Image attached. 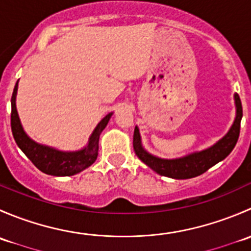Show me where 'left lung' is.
<instances>
[{
  "instance_id": "left-lung-1",
  "label": "left lung",
  "mask_w": 251,
  "mask_h": 251,
  "mask_svg": "<svg viewBox=\"0 0 251 251\" xmlns=\"http://www.w3.org/2000/svg\"><path fill=\"white\" fill-rule=\"evenodd\" d=\"M235 103V119L233 125L231 126L228 132L224 136L220 141H217L214 146L204 149L201 151H194L186 156L176 159H161L155 155L149 154L146 149L142 147L140 130L136 126L133 132V149L138 158L146 164L147 166L155 171L161 176L171 177L176 179H187L192 177H197L209 170L215 164L224 160L237 144L238 137L240 131V120L243 116L242 102L238 96L234 93Z\"/></svg>"
}]
</instances>
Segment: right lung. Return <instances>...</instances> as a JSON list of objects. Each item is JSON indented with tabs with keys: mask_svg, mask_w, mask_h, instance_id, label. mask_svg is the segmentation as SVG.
Returning a JSON list of instances; mask_svg holds the SVG:
<instances>
[{
	"mask_svg": "<svg viewBox=\"0 0 251 251\" xmlns=\"http://www.w3.org/2000/svg\"><path fill=\"white\" fill-rule=\"evenodd\" d=\"M18 91V82L14 86L13 95H12L11 104V126L12 133L16 140L18 147L23 151V153L31 160V163L42 173L52 176H73V175L81 173L87 169L96 161L98 155V142L102 131L104 130L107 124L109 123L113 113L105 115L98 123L93 130L87 146L85 148L76 151H63L52 147L44 146L37 142L32 141L25 133L22 123L19 120V115L17 111L16 97Z\"/></svg>",
	"mask_w": 251,
	"mask_h": 251,
	"instance_id": "add662e5",
	"label": "right lung"
}]
</instances>
